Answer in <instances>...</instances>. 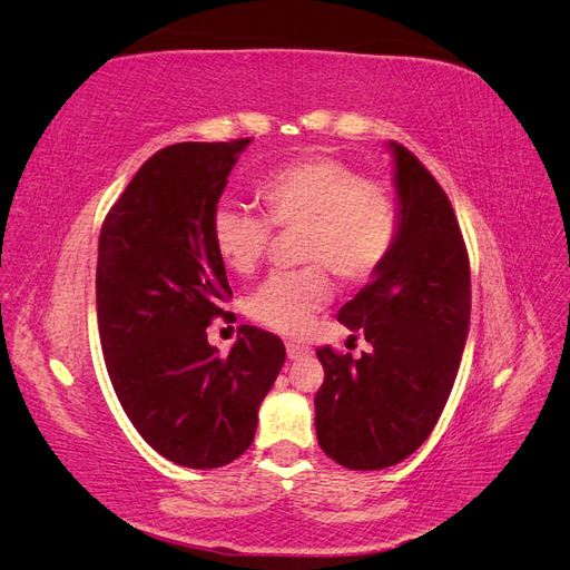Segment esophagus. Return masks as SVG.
<instances>
[{"label": "esophagus", "instance_id": "34e87169", "mask_svg": "<svg viewBox=\"0 0 570 570\" xmlns=\"http://www.w3.org/2000/svg\"><path fill=\"white\" fill-rule=\"evenodd\" d=\"M304 356H312V347H306V344H297V342H287V358L289 361H299Z\"/></svg>", "mask_w": 570, "mask_h": 570}]
</instances>
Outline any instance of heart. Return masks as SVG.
<instances>
[{"label": "heart", "instance_id": "heart-1", "mask_svg": "<svg viewBox=\"0 0 570 570\" xmlns=\"http://www.w3.org/2000/svg\"><path fill=\"white\" fill-rule=\"evenodd\" d=\"M266 216L218 206L212 239L230 271L247 275L273 247V226L295 235L297 271L275 273L247 299L254 321L283 335H302L331 299V278L361 285L381 271L396 237V202L381 183L323 154L283 164L256 185Z\"/></svg>", "mask_w": 570, "mask_h": 570}]
</instances>
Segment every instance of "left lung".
Here are the masks:
<instances>
[{
  "label": "left lung",
  "instance_id": "1",
  "mask_svg": "<svg viewBox=\"0 0 570 570\" xmlns=\"http://www.w3.org/2000/svg\"><path fill=\"white\" fill-rule=\"evenodd\" d=\"M400 202L385 264L337 321L371 342L352 358L321 347V450L352 471L404 461L433 433L450 400L471 323V268L452 202L413 154L390 142Z\"/></svg>",
  "mask_w": 570,
  "mask_h": 570
}]
</instances>
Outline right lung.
Wrapping results in <instances>:
<instances>
[{
  "instance_id": "right-lung-1",
  "label": "right lung",
  "mask_w": 570,
  "mask_h": 570,
  "mask_svg": "<svg viewBox=\"0 0 570 570\" xmlns=\"http://www.w3.org/2000/svg\"><path fill=\"white\" fill-rule=\"evenodd\" d=\"M252 137L178 142L149 157L99 235L97 323L111 385L142 440L187 469L247 452L285 364L278 335L239 327L228 356L206 327L233 297L212 218Z\"/></svg>"
}]
</instances>
